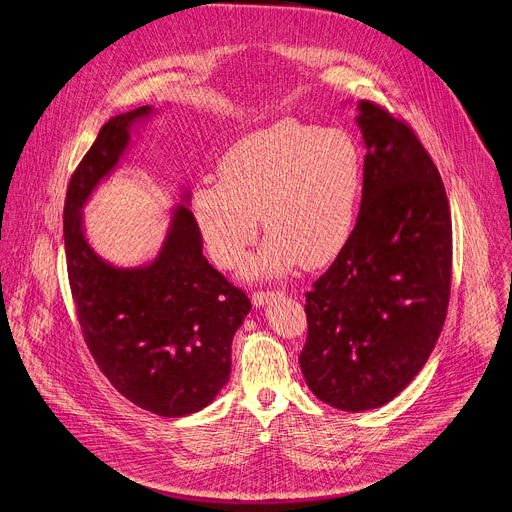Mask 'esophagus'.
<instances>
[{
	"label": "esophagus",
	"instance_id": "34e87169",
	"mask_svg": "<svg viewBox=\"0 0 512 512\" xmlns=\"http://www.w3.org/2000/svg\"><path fill=\"white\" fill-rule=\"evenodd\" d=\"M277 296H282L280 290H275V292H271V290H257V292H253V304L255 306H263V304H267L269 300H273Z\"/></svg>",
	"mask_w": 512,
	"mask_h": 512
}]
</instances>
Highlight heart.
Segmentation results:
<instances>
[{
    "label": "heart",
    "instance_id": "1",
    "mask_svg": "<svg viewBox=\"0 0 512 512\" xmlns=\"http://www.w3.org/2000/svg\"><path fill=\"white\" fill-rule=\"evenodd\" d=\"M220 179L194 192L212 259L237 267L259 235L269 239L251 271L282 273L331 263L351 239L363 196V157L343 128L280 120L247 134L220 159Z\"/></svg>",
    "mask_w": 512,
    "mask_h": 512
}]
</instances>
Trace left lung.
<instances>
[{
    "label": "left lung",
    "instance_id": "left-lung-1",
    "mask_svg": "<svg viewBox=\"0 0 512 512\" xmlns=\"http://www.w3.org/2000/svg\"><path fill=\"white\" fill-rule=\"evenodd\" d=\"M367 147L351 239L306 292L298 357L308 388L339 410L378 408L427 363L447 316L453 235L445 185L414 130L359 102Z\"/></svg>",
    "mask_w": 512,
    "mask_h": 512
}]
</instances>
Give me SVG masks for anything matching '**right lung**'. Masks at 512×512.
<instances>
[{
	"label": "right lung",
	"mask_w": 512,
	"mask_h": 512,
	"mask_svg": "<svg viewBox=\"0 0 512 512\" xmlns=\"http://www.w3.org/2000/svg\"><path fill=\"white\" fill-rule=\"evenodd\" d=\"M136 108L108 120L71 175L63 235L71 296L85 345L130 402L175 418L208 406L230 374V345L251 310L247 294L202 255L194 214L177 206L159 257L118 269L89 249L81 206L128 147Z\"/></svg>",
	"instance_id": "1"
}]
</instances>
